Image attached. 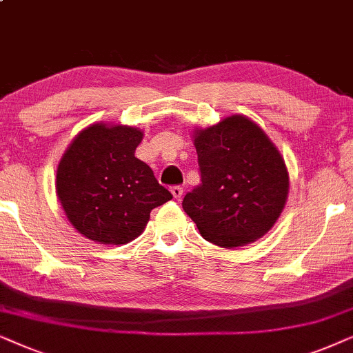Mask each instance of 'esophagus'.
<instances>
[{
  "instance_id": "34e87169",
  "label": "esophagus",
  "mask_w": 353,
  "mask_h": 353,
  "mask_svg": "<svg viewBox=\"0 0 353 353\" xmlns=\"http://www.w3.org/2000/svg\"><path fill=\"white\" fill-rule=\"evenodd\" d=\"M171 194L176 200H181L182 195H184V189H182L181 185H174V187H171Z\"/></svg>"
}]
</instances>
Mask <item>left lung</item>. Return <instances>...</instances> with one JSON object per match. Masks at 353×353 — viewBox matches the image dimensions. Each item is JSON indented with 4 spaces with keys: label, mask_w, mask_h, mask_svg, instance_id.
Segmentation results:
<instances>
[{
    "label": "left lung",
    "mask_w": 353,
    "mask_h": 353,
    "mask_svg": "<svg viewBox=\"0 0 353 353\" xmlns=\"http://www.w3.org/2000/svg\"><path fill=\"white\" fill-rule=\"evenodd\" d=\"M201 184L182 208L201 236L223 248L265 236L283 213L289 172L260 125L234 114L194 134Z\"/></svg>",
    "instance_id": "obj_1"
}]
</instances>
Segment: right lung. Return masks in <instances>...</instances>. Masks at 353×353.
I'll return each instance as SVG.
<instances>
[{"label":"right lung","instance_id":"add662e5","mask_svg":"<svg viewBox=\"0 0 353 353\" xmlns=\"http://www.w3.org/2000/svg\"><path fill=\"white\" fill-rule=\"evenodd\" d=\"M142 130L95 122L81 130L56 171V194L69 223L105 245H124L143 232L150 213L172 199L152 168L135 158Z\"/></svg>","mask_w":353,"mask_h":353}]
</instances>
